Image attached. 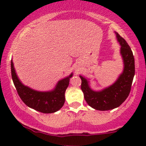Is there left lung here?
Listing matches in <instances>:
<instances>
[{
  "instance_id": "1",
  "label": "left lung",
  "mask_w": 146,
  "mask_h": 146,
  "mask_svg": "<svg viewBox=\"0 0 146 146\" xmlns=\"http://www.w3.org/2000/svg\"><path fill=\"white\" fill-rule=\"evenodd\" d=\"M116 35L123 61V71L112 85L100 90H94L90 88V79L80 76L82 80L81 90L85 101L93 109L107 111L119 107L129 96L135 75V63L133 52L123 38L117 32Z\"/></svg>"
}]
</instances>
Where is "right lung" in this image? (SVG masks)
Here are the masks:
<instances>
[{
  "instance_id": "1",
  "label": "right lung",
  "mask_w": 146,
  "mask_h": 146,
  "mask_svg": "<svg viewBox=\"0 0 146 146\" xmlns=\"http://www.w3.org/2000/svg\"><path fill=\"white\" fill-rule=\"evenodd\" d=\"M11 74L13 83L23 102L30 108L44 114L54 113L64 106L65 92L69 85L73 73L58 80L54 89L48 91H38L25 85L19 79L11 60Z\"/></svg>"
}]
</instances>
